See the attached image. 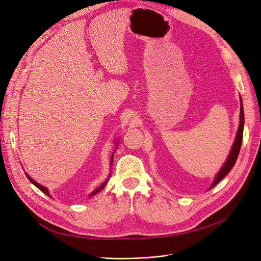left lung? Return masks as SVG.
<instances>
[{
    "label": "left lung",
    "mask_w": 261,
    "mask_h": 261,
    "mask_svg": "<svg viewBox=\"0 0 261 261\" xmlns=\"http://www.w3.org/2000/svg\"><path fill=\"white\" fill-rule=\"evenodd\" d=\"M243 128H244V111H243L242 99L240 97V123H239V128H238V131H237L236 139L233 141V144H232V147L230 149V152L228 154V158L226 159L225 163L223 164V166L218 172L217 176L214 177V180H213L212 185L210 186L209 190H211L214 186H217L220 182V181L230 172V169L236 164L238 155H239V152H240V149H241V144H242V139H243Z\"/></svg>",
    "instance_id": "obj_1"
}]
</instances>
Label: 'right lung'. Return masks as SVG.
I'll list each match as a JSON object with an SVG mask.
<instances>
[{
    "mask_svg": "<svg viewBox=\"0 0 261 261\" xmlns=\"http://www.w3.org/2000/svg\"><path fill=\"white\" fill-rule=\"evenodd\" d=\"M115 144H116V147H115V149H116V148H117V146H118V145H117V144H118V140H116V142H115ZM114 153H115V151H114V152H113V153H112V156H111V162H110V164H111V166H112V163H113V155H114ZM25 175H27V177H28V179H29V180H30V181H31V182H32V184H33V185H34V186H35V187H36V188H38V189H39V190H40V191H41V192H43V193H44V194H47V195H48V196H49V197H52V196H51V195H50V193H49V190H48V188H46V187H43V186H41V185H39V184H38V182H36V181H35V180H34V179H33V178H32V177H31V176H30V175H28V174H27V173H25ZM110 177H111V174H110V176H109V177H108V179H107V180H106V181H105V182H103V184H102V185H101V186H100V187H98V188H97V189H95V190H94V191H93V192H92V193H89V195H88V197H89V198H90V197H93V196H94V195H96V194H97V193H99V192H100V191H101V190H103V188H105V187H106V185H107V182H108V181H109V178H110Z\"/></svg>",
    "mask_w": 261,
    "mask_h": 261,
    "instance_id": "1",
    "label": "right lung"
}]
</instances>
